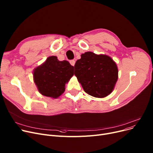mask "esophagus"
Returning <instances> with one entry per match:
<instances>
[{
  "instance_id": "esophagus-1",
  "label": "esophagus",
  "mask_w": 153,
  "mask_h": 153,
  "mask_svg": "<svg viewBox=\"0 0 153 153\" xmlns=\"http://www.w3.org/2000/svg\"><path fill=\"white\" fill-rule=\"evenodd\" d=\"M70 64H71V65L74 66L75 64V60H70Z\"/></svg>"
}]
</instances>
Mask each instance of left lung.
<instances>
[{"label":"left lung","mask_w":153,"mask_h":153,"mask_svg":"<svg viewBox=\"0 0 153 153\" xmlns=\"http://www.w3.org/2000/svg\"><path fill=\"white\" fill-rule=\"evenodd\" d=\"M75 75L84 91L96 97H104L114 88L118 69L114 60L105 55L86 52L74 65Z\"/></svg>","instance_id":"1"}]
</instances>
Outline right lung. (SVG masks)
<instances>
[{
    "label": "right lung",
    "instance_id": "1",
    "mask_svg": "<svg viewBox=\"0 0 153 153\" xmlns=\"http://www.w3.org/2000/svg\"><path fill=\"white\" fill-rule=\"evenodd\" d=\"M74 74V66L67 60L59 61L56 56L49 57L33 72L39 93L52 98H57L64 92L65 83Z\"/></svg>",
    "mask_w": 153,
    "mask_h": 153
}]
</instances>
